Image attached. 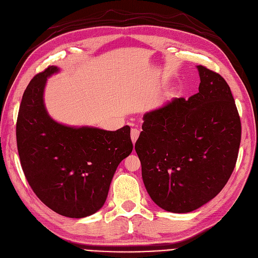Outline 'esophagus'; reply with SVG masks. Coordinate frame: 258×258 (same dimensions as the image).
<instances>
[{"instance_id":"1","label":"esophagus","mask_w":258,"mask_h":258,"mask_svg":"<svg viewBox=\"0 0 258 258\" xmlns=\"http://www.w3.org/2000/svg\"><path fill=\"white\" fill-rule=\"evenodd\" d=\"M139 134H140V132L137 128H132V131H131V139L133 141V144H135V142L137 141V139L139 137Z\"/></svg>"}]
</instances>
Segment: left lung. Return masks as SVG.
<instances>
[{
	"mask_svg": "<svg viewBox=\"0 0 258 258\" xmlns=\"http://www.w3.org/2000/svg\"><path fill=\"white\" fill-rule=\"evenodd\" d=\"M199 92L145 113L135 144L148 194L167 212L190 213L211 201L231 177L241 122L222 76L198 66Z\"/></svg>",
	"mask_w": 258,
	"mask_h": 258,
	"instance_id": "1",
	"label": "left lung"
}]
</instances>
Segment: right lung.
Instances as JSON below:
<instances>
[{
    "instance_id": "1",
    "label": "right lung",
    "mask_w": 258,
    "mask_h": 258,
    "mask_svg": "<svg viewBox=\"0 0 258 258\" xmlns=\"http://www.w3.org/2000/svg\"><path fill=\"white\" fill-rule=\"evenodd\" d=\"M55 66L35 75L26 87L18 113L19 157L28 184L55 213L84 218L104 205L116 169L133 151L131 127L114 132L71 127L46 112L43 90Z\"/></svg>"
}]
</instances>
